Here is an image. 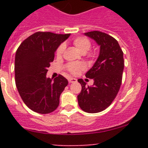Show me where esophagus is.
Here are the masks:
<instances>
[{"label":"esophagus","mask_w":148,"mask_h":148,"mask_svg":"<svg viewBox=\"0 0 148 148\" xmlns=\"http://www.w3.org/2000/svg\"><path fill=\"white\" fill-rule=\"evenodd\" d=\"M77 81V79H75V78H69V83H74V82H76Z\"/></svg>","instance_id":"obj_1"}]
</instances>
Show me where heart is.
I'll return each instance as SVG.
<instances>
[{
  "instance_id": "1",
  "label": "heart",
  "mask_w": 148,
  "mask_h": 148,
  "mask_svg": "<svg viewBox=\"0 0 148 148\" xmlns=\"http://www.w3.org/2000/svg\"><path fill=\"white\" fill-rule=\"evenodd\" d=\"M73 44L82 53H86L91 49L92 44L91 41L85 37H77L72 41ZM66 49L64 44H62L59 46L56 51V54L58 57H61L63 55ZM67 71L72 74H78L80 71H83L86 69V66L81 62H70L66 66Z\"/></svg>"
}]
</instances>
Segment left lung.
Returning <instances> with one entry per match:
<instances>
[{
    "instance_id": "1",
    "label": "left lung",
    "mask_w": 148,
    "mask_h": 148,
    "mask_svg": "<svg viewBox=\"0 0 148 148\" xmlns=\"http://www.w3.org/2000/svg\"><path fill=\"white\" fill-rule=\"evenodd\" d=\"M84 35L95 40L100 51L95 64L85 74L87 78L93 79V86H86L82 79H79L82 91L77 99L83 111L97 113L112 104L120 90L124 69L123 52L117 40L105 33L94 31Z\"/></svg>"
}]
</instances>
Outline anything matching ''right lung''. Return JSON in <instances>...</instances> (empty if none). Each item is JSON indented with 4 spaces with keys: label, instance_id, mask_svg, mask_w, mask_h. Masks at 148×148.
I'll use <instances>...</instances> for the list:
<instances>
[{
    "label": "right lung",
    "instance_id": "right-lung-1",
    "mask_svg": "<svg viewBox=\"0 0 148 148\" xmlns=\"http://www.w3.org/2000/svg\"><path fill=\"white\" fill-rule=\"evenodd\" d=\"M69 36L38 31L25 39L16 51V87L22 100L34 112L48 114L59 106L68 81L60 74L53 80L47 78L46 73L56 50Z\"/></svg>",
    "mask_w": 148,
    "mask_h": 148
}]
</instances>
